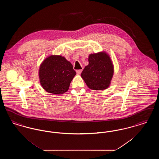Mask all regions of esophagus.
Segmentation results:
<instances>
[{"label": "esophagus", "instance_id": "obj_1", "mask_svg": "<svg viewBox=\"0 0 159 159\" xmlns=\"http://www.w3.org/2000/svg\"><path fill=\"white\" fill-rule=\"evenodd\" d=\"M82 71V70H76V73H77V75H80Z\"/></svg>", "mask_w": 159, "mask_h": 159}]
</instances>
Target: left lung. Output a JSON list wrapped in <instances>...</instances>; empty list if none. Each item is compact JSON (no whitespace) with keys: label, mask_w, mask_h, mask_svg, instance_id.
Masks as SVG:
<instances>
[{"label":"left lung","mask_w":159,"mask_h":159,"mask_svg":"<svg viewBox=\"0 0 159 159\" xmlns=\"http://www.w3.org/2000/svg\"><path fill=\"white\" fill-rule=\"evenodd\" d=\"M89 64L83 69L81 77L88 86L93 91L107 89L114 74L113 61L105 51L91 53L88 58Z\"/></svg>","instance_id":"1"}]
</instances>
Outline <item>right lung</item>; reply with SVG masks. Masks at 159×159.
<instances>
[{
  "instance_id": "obj_1",
  "label": "right lung",
  "mask_w": 159,
  "mask_h": 159,
  "mask_svg": "<svg viewBox=\"0 0 159 159\" xmlns=\"http://www.w3.org/2000/svg\"><path fill=\"white\" fill-rule=\"evenodd\" d=\"M76 75L71 63L58 55L48 57L39 69L40 85L47 92L54 95H61L68 91Z\"/></svg>"
}]
</instances>
